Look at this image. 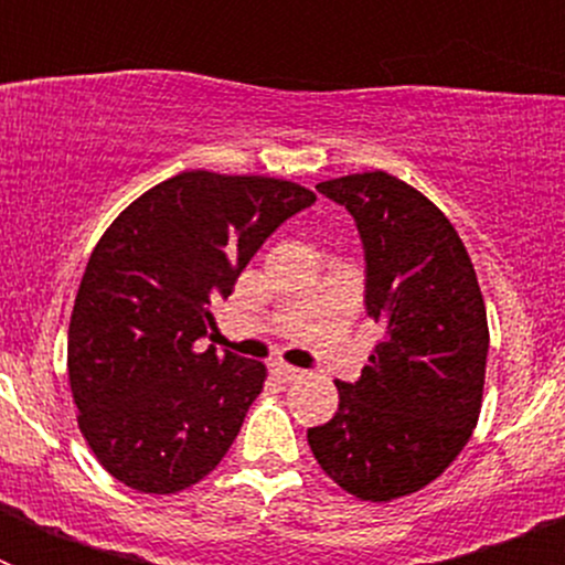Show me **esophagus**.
<instances>
[{
  "instance_id": "1",
  "label": "esophagus",
  "mask_w": 565,
  "mask_h": 565,
  "mask_svg": "<svg viewBox=\"0 0 565 565\" xmlns=\"http://www.w3.org/2000/svg\"><path fill=\"white\" fill-rule=\"evenodd\" d=\"M271 376L288 384V382H297V379H302V371H299V367H291V364H286V362H274Z\"/></svg>"
}]
</instances>
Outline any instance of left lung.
<instances>
[{
  "label": "left lung",
  "instance_id": "1",
  "mask_svg": "<svg viewBox=\"0 0 565 565\" xmlns=\"http://www.w3.org/2000/svg\"><path fill=\"white\" fill-rule=\"evenodd\" d=\"M356 221L364 306L382 342L339 411L308 430L313 458L359 501L413 495L456 461L483 402L489 326L476 268L452 223L391 172L317 183Z\"/></svg>",
  "mask_w": 565,
  "mask_h": 565
}]
</instances>
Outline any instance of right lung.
I'll return each instance as SVG.
<instances>
[{
	"label": "right lung",
	"mask_w": 565,
	"mask_h": 565,
	"mask_svg": "<svg viewBox=\"0 0 565 565\" xmlns=\"http://www.w3.org/2000/svg\"><path fill=\"white\" fill-rule=\"evenodd\" d=\"M313 201L282 178L192 169L109 223L70 317L67 376L78 430L115 481L174 495L223 461L268 373L194 342L268 234Z\"/></svg>",
	"instance_id": "add662e5"
}]
</instances>
